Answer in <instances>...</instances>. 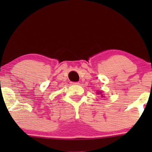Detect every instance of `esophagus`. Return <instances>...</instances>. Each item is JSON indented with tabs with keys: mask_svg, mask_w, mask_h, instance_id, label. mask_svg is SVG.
<instances>
[{
	"mask_svg": "<svg viewBox=\"0 0 152 152\" xmlns=\"http://www.w3.org/2000/svg\"><path fill=\"white\" fill-rule=\"evenodd\" d=\"M71 84H72V85H77V84H79V82H71Z\"/></svg>",
	"mask_w": 152,
	"mask_h": 152,
	"instance_id": "esophagus-1",
	"label": "esophagus"
}]
</instances>
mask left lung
Wrapping results in <instances>:
<instances>
[{
	"instance_id": "obj_1",
	"label": "left lung",
	"mask_w": 152,
	"mask_h": 152,
	"mask_svg": "<svg viewBox=\"0 0 152 152\" xmlns=\"http://www.w3.org/2000/svg\"><path fill=\"white\" fill-rule=\"evenodd\" d=\"M99 93H101V92H99ZM100 93H98V94H100ZM103 97V96H102Z\"/></svg>"
}]
</instances>
